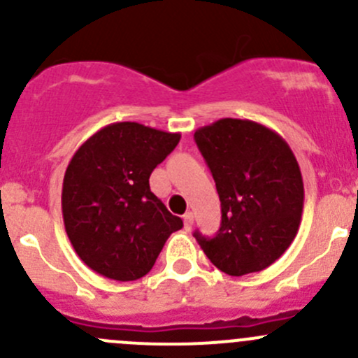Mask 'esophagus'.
Returning a JSON list of instances; mask_svg holds the SVG:
<instances>
[{
    "mask_svg": "<svg viewBox=\"0 0 358 358\" xmlns=\"http://www.w3.org/2000/svg\"><path fill=\"white\" fill-rule=\"evenodd\" d=\"M193 221H194L193 212H186V214H184V228L191 229V226H193Z\"/></svg>",
    "mask_w": 358,
    "mask_h": 358,
    "instance_id": "obj_1",
    "label": "esophagus"
}]
</instances>
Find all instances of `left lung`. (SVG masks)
Instances as JSON below:
<instances>
[{"label":"left lung","mask_w":358,"mask_h":358,"mask_svg":"<svg viewBox=\"0 0 358 358\" xmlns=\"http://www.w3.org/2000/svg\"><path fill=\"white\" fill-rule=\"evenodd\" d=\"M221 200L214 238L194 231L215 268L231 277L273 264L298 235L304 186L299 164L275 130L257 122L222 118L194 132Z\"/></svg>","instance_id":"obj_1"}]
</instances>
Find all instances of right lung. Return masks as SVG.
I'll list each match as a JSON object with an SVG mask.
<instances>
[{"mask_svg": "<svg viewBox=\"0 0 358 358\" xmlns=\"http://www.w3.org/2000/svg\"><path fill=\"white\" fill-rule=\"evenodd\" d=\"M180 134L136 122L102 127L76 150L62 182V217L74 252L118 282L144 277L182 221L150 189V176Z\"/></svg>", "mask_w": 358, "mask_h": 358, "instance_id": "add662e5", "label": "right lung"}]
</instances>
